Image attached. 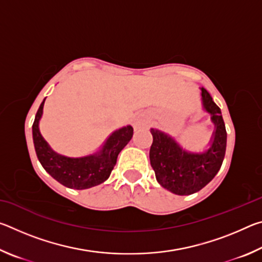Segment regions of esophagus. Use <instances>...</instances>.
Masks as SVG:
<instances>
[{"mask_svg": "<svg viewBox=\"0 0 262 262\" xmlns=\"http://www.w3.org/2000/svg\"><path fill=\"white\" fill-rule=\"evenodd\" d=\"M148 120H140L137 121V126H144V125H148Z\"/></svg>", "mask_w": 262, "mask_h": 262, "instance_id": "34e87169", "label": "esophagus"}]
</instances>
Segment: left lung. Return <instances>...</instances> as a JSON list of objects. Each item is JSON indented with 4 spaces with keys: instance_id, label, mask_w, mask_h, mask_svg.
<instances>
[{
    "instance_id": "8db88e82",
    "label": "left lung",
    "mask_w": 262,
    "mask_h": 262,
    "mask_svg": "<svg viewBox=\"0 0 262 262\" xmlns=\"http://www.w3.org/2000/svg\"><path fill=\"white\" fill-rule=\"evenodd\" d=\"M202 110L210 114L214 132L205 150L189 151L174 137L157 128H151L154 141L150 148V164L158 184L177 195L199 192L214 179L223 163L227 149V130L217 106L206 89H201Z\"/></svg>"
}]
</instances>
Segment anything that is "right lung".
<instances>
[{"instance_id": "add662e5", "label": "right lung", "mask_w": 262, "mask_h": 262, "mask_svg": "<svg viewBox=\"0 0 262 262\" xmlns=\"http://www.w3.org/2000/svg\"><path fill=\"white\" fill-rule=\"evenodd\" d=\"M45 100L46 98L35 114L32 136L35 154L47 173L61 185L73 189L91 188L107 180L117 163L118 155L132 140L133 127L127 125L114 130L94 154L82 157L64 156L51 148L39 129Z\"/></svg>"}]
</instances>
